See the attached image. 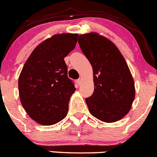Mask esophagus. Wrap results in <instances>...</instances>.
<instances>
[{
    "label": "esophagus",
    "instance_id": "1",
    "mask_svg": "<svg viewBox=\"0 0 157 157\" xmlns=\"http://www.w3.org/2000/svg\"><path fill=\"white\" fill-rule=\"evenodd\" d=\"M82 78H79L78 80H77V83L78 84V85H80L81 84H82Z\"/></svg>",
    "mask_w": 157,
    "mask_h": 157
}]
</instances>
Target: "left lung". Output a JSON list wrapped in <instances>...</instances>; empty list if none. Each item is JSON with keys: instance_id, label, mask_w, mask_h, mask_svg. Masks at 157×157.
<instances>
[{"instance_id": "1", "label": "left lung", "mask_w": 157, "mask_h": 157, "mask_svg": "<svg viewBox=\"0 0 157 157\" xmlns=\"http://www.w3.org/2000/svg\"><path fill=\"white\" fill-rule=\"evenodd\" d=\"M78 42L93 69L94 92L85 99L89 112L106 123L121 120L135 98L134 82L123 55L113 42L98 33L79 35Z\"/></svg>"}]
</instances>
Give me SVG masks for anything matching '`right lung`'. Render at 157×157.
Masks as SVG:
<instances>
[{
  "instance_id": "add662e5",
  "label": "right lung",
  "mask_w": 157,
  "mask_h": 157,
  "mask_svg": "<svg viewBox=\"0 0 157 157\" xmlns=\"http://www.w3.org/2000/svg\"><path fill=\"white\" fill-rule=\"evenodd\" d=\"M78 36L61 33L46 39L33 49L20 74L21 105L40 124H55L67 114L75 88L68 78L64 58L75 49Z\"/></svg>"
}]
</instances>
